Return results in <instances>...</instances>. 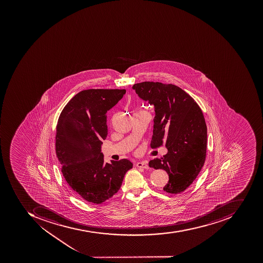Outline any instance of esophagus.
Wrapping results in <instances>:
<instances>
[{
    "label": "esophagus",
    "instance_id": "1",
    "mask_svg": "<svg viewBox=\"0 0 263 263\" xmlns=\"http://www.w3.org/2000/svg\"><path fill=\"white\" fill-rule=\"evenodd\" d=\"M137 166L139 168H143V169H148L149 168V166H148L147 163H145V162H138L137 163Z\"/></svg>",
    "mask_w": 263,
    "mask_h": 263
}]
</instances>
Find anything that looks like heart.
Wrapping results in <instances>:
<instances>
[{
    "label": "heart",
    "mask_w": 263,
    "mask_h": 263,
    "mask_svg": "<svg viewBox=\"0 0 263 263\" xmlns=\"http://www.w3.org/2000/svg\"><path fill=\"white\" fill-rule=\"evenodd\" d=\"M138 112H140V111H138Z\"/></svg>",
    "instance_id": "1"
}]
</instances>
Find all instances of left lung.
Listing matches in <instances>:
<instances>
[{"label": "left lung", "instance_id": "1", "mask_svg": "<svg viewBox=\"0 0 263 263\" xmlns=\"http://www.w3.org/2000/svg\"><path fill=\"white\" fill-rule=\"evenodd\" d=\"M133 89L155 106L153 149L165 145L168 152L149 161V167L167 172L163 190L170 194L184 192L201 171L207 152V125L202 110L178 86L160 82L138 83Z\"/></svg>", "mask_w": 263, "mask_h": 263}]
</instances>
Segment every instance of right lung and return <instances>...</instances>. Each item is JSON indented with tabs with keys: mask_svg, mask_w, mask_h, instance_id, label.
Returning <instances> with one entry per match:
<instances>
[{
	"mask_svg": "<svg viewBox=\"0 0 263 263\" xmlns=\"http://www.w3.org/2000/svg\"><path fill=\"white\" fill-rule=\"evenodd\" d=\"M125 89L84 90L62 110L56 126L55 152L71 189L86 201L101 203L121 189L133 167L128 159L105 163L101 140L108 134L107 112Z\"/></svg>",
	"mask_w": 263,
	"mask_h": 263,
	"instance_id": "right-lung-1",
	"label": "right lung"
}]
</instances>
